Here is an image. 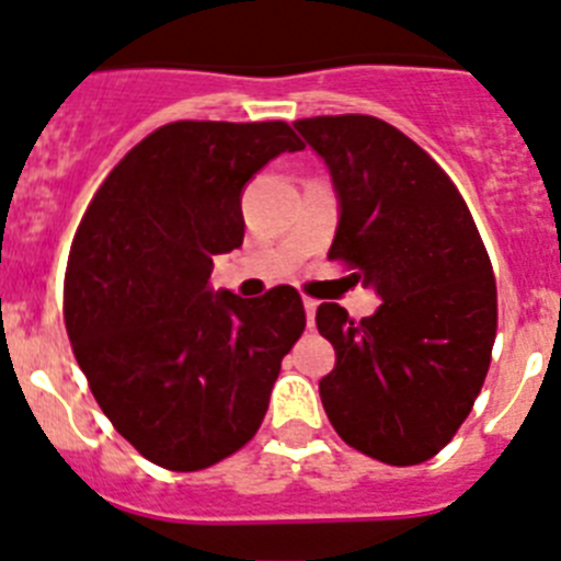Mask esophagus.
Returning <instances> with one entry per match:
<instances>
[{
    "label": "esophagus",
    "instance_id": "1",
    "mask_svg": "<svg viewBox=\"0 0 561 561\" xmlns=\"http://www.w3.org/2000/svg\"><path fill=\"white\" fill-rule=\"evenodd\" d=\"M316 310H318V301H316V299H305L307 324H310V327H312V321H316Z\"/></svg>",
    "mask_w": 561,
    "mask_h": 561
}]
</instances>
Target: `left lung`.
<instances>
[{"instance_id":"obj_1","label":"left lung","mask_w":561,"mask_h":561,"mask_svg":"<svg viewBox=\"0 0 561 561\" xmlns=\"http://www.w3.org/2000/svg\"><path fill=\"white\" fill-rule=\"evenodd\" d=\"M293 125L335 190L330 260L380 296L360 321L332 301L316 310L335 346L318 382L324 411L355 450L422 463L456 436L489 371L497 290L486 249L456 184L402 130L366 114Z\"/></svg>"}]
</instances>
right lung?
Listing matches in <instances>:
<instances>
[{
    "label": "right lung",
    "instance_id": "add662e5",
    "mask_svg": "<svg viewBox=\"0 0 561 561\" xmlns=\"http://www.w3.org/2000/svg\"><path fill=\"white\" fill-rule=\"evenodd\" d=\"M305 145L287 123L181 119L136 145L75 234L64 318L94 400L148 461L195 472L262 425L282 357L305 332L290 285L211 290L240 249L245 184Z\"/></svg>",
    "mask_w": 561,
    "mask_h": 561
}]
</instances>
